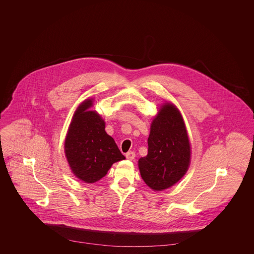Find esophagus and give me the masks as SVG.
Listing matches in <instances>:
<instances>
[{
	"mask_svg": "<svg viewBox=\"0 0 254 254\" xmlns=\"http://www.w3.org/2000/svg\"><path fill=\"white\" fill-rule=\"evenodd\" d=\"M126 157L127 160H133L135 158V152L134 151H128L127 154H126Z\"/></svg>",
	"mask_w": 254,
	"mask_h": 254,
	"instance_id": "34e87169",
	"label": "esophagus"
}]
</instances>
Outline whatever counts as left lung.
Here are the masks:
<instances>
[{"instance_id":"1","label":"left lung","mask_w":254,"mask_h":254,"mask_svg":"<svg viewBox=\"0 0 254 254\" xmlns=\"http://www.w3.org/2000/svg\"><path fill=\"white\" fill-rule=\"evenodd\" d=\"M147 155L138 161L141 176L155 191L172 187L188 171L190 144L181 113L171 103L163 105L150 126Z\"/></svg>"}]
</instances>
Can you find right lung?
<instances>
[{
  "instance_id": "right-lung-1",
  "label": "right lung",
  "mask_w": 254,
  "mask_h": 254,
  "mask_svg": "<svg viewBox=\"0 0 254 254\" xmlns=\"http://www.w3.org/2000/svg\"><path fill=\"white\" fill-rule=\"evenodd\" d=\"M92 99L76 109L64 140V153L74 175L91 184L108 173L111 166L126 159L114 139L106 132V124L93 110Z\"/></svg>"
}]
</instances>
